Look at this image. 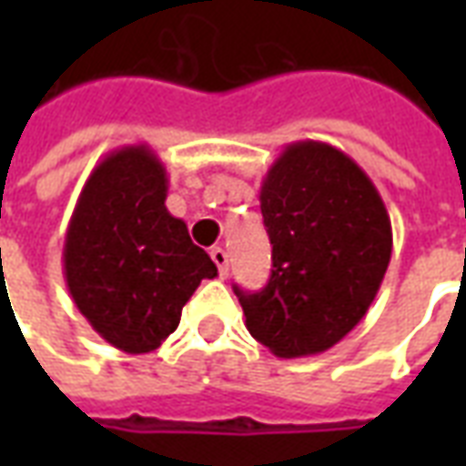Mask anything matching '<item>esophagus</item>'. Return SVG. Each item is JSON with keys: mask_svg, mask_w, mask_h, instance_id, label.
<instances>
[{"mask_svg": "<svg viewBox=\"0 0 466 466\" xmlns=\"http://www.w3.org/2000/svg\"><path fill=\"white\" fill-rule=\"evenodd\" d=\"M209 254H212V262L219 269V277H227V272H229V254H227V249L224 247H214Z\"/></svg>", "mask_w": 466, "mask_h": 466, "instance_id": "obj_1", "label": "esophagus"}]
</instances>
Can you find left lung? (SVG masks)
<instances>
[{"label":"left lung","mask_w":466,"mask_h":466,"mask_svg":"<svg viewBox=\"0 0 466 466\" xmlns=\"http://www.w3.org/2000/svg\"><path fill=\"white\" fill-rule=\"evenodd\" d=\"M272 242L262 292L239 297L247 329L282 360L319 354L361 322L391 259V222L360 164L324 142H294L259 192Z\"/></svg>","instance_id":"1"}]
</instances>
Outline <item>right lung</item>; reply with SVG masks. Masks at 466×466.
I'll return each instance as SVG.
<instances>
[{
    "label": "right lung",
    "mask_w": 466,
    "mask_h": 466,
    "mask_svg": "<svg viewBox=\"0 0 466 466\" xmlns=\"http://www.w3.org/2000/svg\"><path fill=\"white\" fill-rule=\"evenodd\" d=\"M164 199V164L147 144H129L92 169L66 227L62 264L76 309L127 354L157 350L199 282L217 277Z\"/></svg>",
    "instance_id": "add662e5"
}]
</instances>
